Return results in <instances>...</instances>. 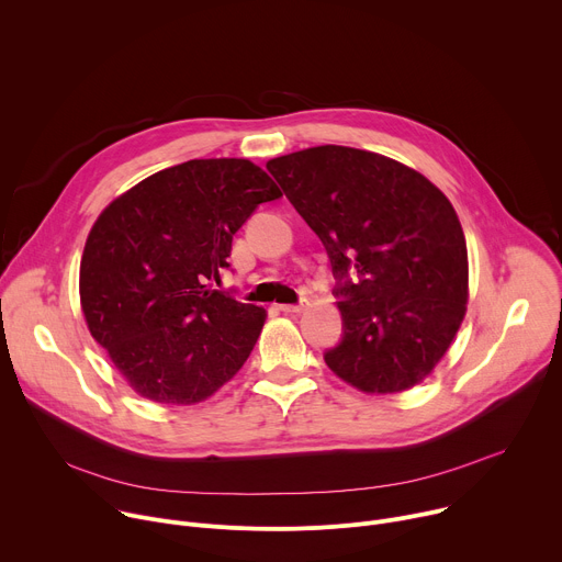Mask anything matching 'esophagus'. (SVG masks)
<instances>
[{
	"label": "esophagus",
	"instance_id": "34e87169",
	"mask_svg": "<svg viewBox=\"0 0 562 562\" xmlns=\"http://www.w3.org/2000/svg\"><path fill=\"white\" fill-rule=\"evenodd\" d=\"M306 306H308V300L302 297L297 304H280V311H284V313H302Z\"/></svg>",
	"mask_w": 562,
	"mask_h": 562
}]
</instances>
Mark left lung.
I'll return each mask as SVG.
<instances>
[{
    "label": "left lung",
    "instance_id": "8db88e82",
    "mask_svg": "<svg viewBox=\"0 0 562 562\" xmlns=\"http://www.w3.org/2000/svg\"><path fill=\"white\" fill-rule=\"evenodd\" d=\"M267 169L338 278L345 334L327 367L364 393L420 384L469 300L467 243L447 195L391 157L336 144L273 157Z\"/></svg>",
    "mask_w": 562,
    "mask_h": 562
}]
</instances>
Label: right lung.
Returning a JSON list of instances; mask_svg holds the SVG:
<instances>
[{"label":"right lung","mask_w":562,"mask_h":562,"mask_svg":"<svg viewBox=\"0 0 562 562\" xmlns=\"http://www.w3.org/2000/svg\"><path fill=\"white\" fill-rule=\"evenodd\" d=\"M278 184L249 159H189L115 198L79 265L91 336L128 386L157 405H195L251 356L267 311L213 289L235 231Z\"/></svg>","instance_id":"right-lung-1"}]
</instances>
